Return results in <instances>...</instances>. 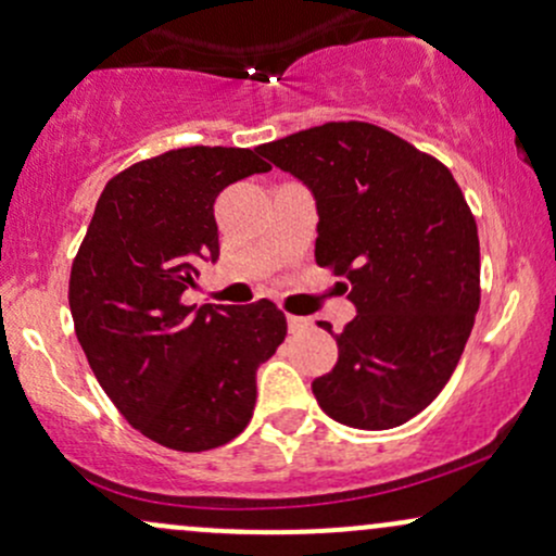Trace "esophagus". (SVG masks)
I'll return each mask as SVG.
<instances>
[{
  "instance_id": "1",
  "label": "esophagus",
  "mask_w": 556,
  "mask_h": 556,
  "mask_svg": "<svg viewBox=\"0 0 556 556\" xmlns=\"http://www.w3.org/2000/svg\"><path fill=\"white\" fill-rule=\"evenodd\" d=\"M287 327H290L292 334H298V331L311 329V318H305V316H287Z\"/></svg>"
}]
</instances>
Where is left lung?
<instances>
[{
  "instance_id": "1",
  "label": "left lung",
  "mask_w": 556,
  "mask_h": 556,
  "mask_svg": "<svg viewBox=\"0 0 556 556\" xmlns=\"http://www.w3.org/2000/svg\"><path fill=\"white\" fill-rule=\"evenodd\" d=\"M258 154L314 190L316 264L348 279L358 308L334 337L337 366L314 381L318 405L353 429L402 426L450 381L481 303L478 227L460 185L437 156L361 119Z\"/></svg>"
}]
</instances>
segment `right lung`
I'll list each match as a JSON object with an SVG mask.
<instances>
[{
  "label": "right lung",
  "instance_id": "obj_1",
  "mask_svg": "<svg viewBox=\"0 0 556 556\" xmlns=\"http://www.w3.org/2000/svg\"><path fill=\"white\" fill-rule=\"evenodd\" d=\"M269 164L251 149L188 146L114 175L70 271L88 366L127 424L177 452L232 442L256 407V368L287 318L271 300L188 305L201 261L219 258L214 201Z\"/></svg>",
  "mask_w": 556,
  "mask_h": 556
}]
</instances>
